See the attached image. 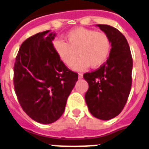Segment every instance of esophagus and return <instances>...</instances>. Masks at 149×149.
<instances>
[{
    "instance_id": "esophagus-1",
    "label": "esophagus",
    "mask_w": 149,
    "mask_h": 149,
    "mask_svg": "<svg viewBox=\"0 0 149 149\" xmlns=\"http://www.w3.org/2000/svg\"><path fill=\"white\" fill-rule=\"evenodd\" d=\"M82 78H83V74L81 73H79V79H81Z\"/></svg>"
}]
</instances>
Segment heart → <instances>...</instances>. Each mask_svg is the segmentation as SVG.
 <instances>
[{"instance_id": "b5f03b06", "label": "heart", "mask_w": 149, "mask_h": 149, "mask_svg": "<svg viewBox=\"0 0 149 149\" xmlns=\"http://www.w3.org/2000/svg\"><path fill=\"white\" fill-rule=\"evenodd\" d=\"M68 42L62 39H56L53 47L63 63L70 65L78 57H80L71 68L81 71L89 66L98 68L106 62L110 54L111 43L106 33L97 32L95 30L86 28H75L67 35Z\"/></svg>"}]
</instances>
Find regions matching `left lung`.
<instances>
[{
  "label": "left lung",
  "mask_w": 149,
  "mask_h": 149,
  "mask_svg": "<svg viewBox=\"0 0 149 149\" xmlns=\"http://www.w3.org/2000/svg\"><path fill=\"white\" fill-rule=\"evenodd\" d=\"M97 26L110 38L111 49L107 62L95 71L84 74L89 84L85 99L93 116L109 120L119 115L127 101L133 60L129 44L120 31L109 25Z\"/></svg>",
  "instance_id": "obj_1"
}]
</instances>
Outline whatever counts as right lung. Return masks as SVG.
I'll list each match as a JSON object with an SVG mask.
<instances>
[{"mask_svg": "<svg viewBox=\"0 0 149 149\" xmlns=\"http://www.w3.org/2000/svg\"><path fill=\"white\" fill-rule=\"evenodd\" d=\"M56 33H36L21 45L14 65V87L23 110L39 123L60 118L78 74L60 60L52 45Z\"/></svg>", "mask_w": 149, "mask_h": 149, "instance_id": "obj_1", "label": "right lung"}]
</instances>
